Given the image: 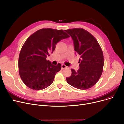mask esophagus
Masks as SVG:
<instances>
[{
  "label": "esophagus",
  "instance_id": "obj_1",
  "mask_svg": "<svg viewBox=\"0 0 124 124\" xmlns=\"http://www.w3.org/2000/svg\"><path fill=\"white\" fill-rule=\"evenodd\" d=\"M66 67H67V66L65 65H64V64H62V65H61L62 69H64V68H65Z\"/></svg>",
  "mask_w": 124,
  "mask_h": 124
}]
</instances>
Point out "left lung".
<instances>
[{"label":"left lung","instance_id":"left-lung-1","mask_svg":"<svg viewBox=\"0 0 124 124\" xmlns=\"http://www.w3.org/2000/svg\"><path fill=\"white\" fill-rule=\"evenodd\" d=\"M72 37L74 51L80 58L79 68L75 71L71 69V75L66 78L67 82L72 87L87 90L98 81L103 71V52L95 37L83 28L65 30Z\"/></svg>","mask_w":124,"mask_h":124}]
</instances>
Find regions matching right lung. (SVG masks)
I'll return each mask as SVG.
<instances>
[{
  "label": "right lung",
  "instance_id": "right-lung-1",
  "mask_svg": "<svg viewBox=\"0 0 124 124\" xmlns=\"http://www.w3.org/2000/svg\"><path fill=\"white\" fill-rule=\"evenodd\" d=\"M69 37L63 30L43 28L27 39L20 51L18 61L20 76L26 86L40 90L53 83L61 65L58 63L54 65L46 58L55 50L58 42Z\"/></svg>",
  "mask_w": 124,
  "mask_h": 124
}]
</instances>
